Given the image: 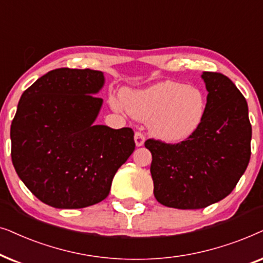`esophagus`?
Masks as SVG:
<instances>
[{
  "mask_svg": "<svg viewBox=\"0 0 263 263\" xmlns=\"http://www.w3.org/2000/svg\"><path fill=\"white\" fill-rule=\"evenodd\" d=\"M144 141H145L144 135H143L142 132H136V134H135V142H136V145H137V146H142L143 144H144Z\"/></svg>",
  "mask_w": 263,
  "mask_h": 263,
  "instance_id": "34e87169",
  "label": "esophagus"
}]
</instances>
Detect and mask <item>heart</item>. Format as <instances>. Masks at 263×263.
I'll return each instance as SVG.
<instances>
[{"mask_svg":"<svg viewBox=\"0 0 263 263\" xmlns=\"http://www.w3.org/2000/svg\"><path fill=\"white\" fill-rule=\"evenodd\" d=\"M122 103L134 118L149 120L150 134L168 143L181 142L194 135L207 108L199 87L174 80L126 92Z\"/></svg>","mask_w":263,"mask_h":263,"instance_id":"1","label":"heart"}]
</instances>
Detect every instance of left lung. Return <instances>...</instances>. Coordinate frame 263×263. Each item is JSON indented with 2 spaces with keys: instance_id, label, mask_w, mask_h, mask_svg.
<instances>
[{
  "instance_id": "1",
  "label": "left lung",
  "mask_w": 263,
  "mask_h": 263,
  "mask_svg": "<svg viewBox=\"0 0 263 263\" xmlns=\"http://www.w3.org/2000/svg\"><path fill=\"white\" fill-rule=\"evenodd\" d=\"M208 90L204 118L195 134L179 143L146 139L153 155L154 195L161 204L201 209L221 201L236 187L251 155L248 103L232 80L204 72Z\"/></svg>"
}]
</instances>
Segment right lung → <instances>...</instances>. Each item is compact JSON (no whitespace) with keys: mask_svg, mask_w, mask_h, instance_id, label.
<instances>
[{"mask_svg":"<svg viewBox=\"0 0 263 263\" xmlns=\"http://www.w3.org/2000/svg\"><path fill=\"white\" fill-rule=\"evenodd\" d=\"M104 82L93 69L58 68L24 91L10 126L13 166L45 204L79 209L109 195L111 180L134 153L135 132L95 125Z\"/></svg>","mask_w":263,"mask_h":263,"instance_id":"add662e5","label":"right lung"}]
</instances>
